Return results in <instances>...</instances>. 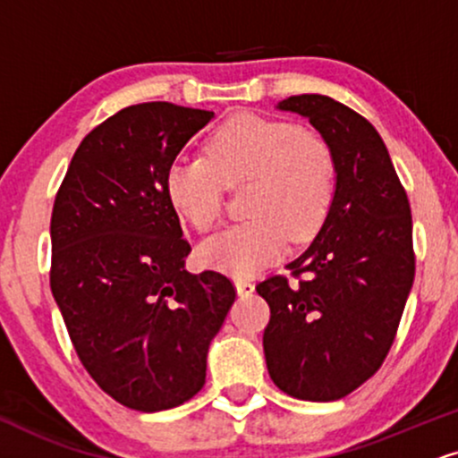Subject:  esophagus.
<instances>
[{
	"instance_id": "34e87169",
	"label": "esophagus",
	"mask_w": 458,
	"mask_h": 458,
	"mask_svg": "<svg viewBox=\"0 0 458 458\" xmlns=\"http://www.w3.org/2000/svg\"><path fill=\"white\" fill-rule=\"evenodd\" d=\"M235 289H238L240 297H248V295H252V293H255V284H252L250 280L238 278V280H235Z\"/></svg>"
}]
</instances>
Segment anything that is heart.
Segmentation results:
<instances>
[{
	"instance_id": "b5f03b06",
	"label": "heart",
	"mask_w": 458,
	"mask_h": 458,
	"mask_svg": "<svg viewBox=\"0 0 458 458\" xmlns=\"http://www.w3.org/2000/svg\"><path fill=\"white\" fill-rule=\"evenodd\" d=\"M335 155L320 133L289 121L238 112L206 142V159H176L165 191L180 216L201 233L218 223L225 184L248 182L244 212L201 242L197 257L210 269L250 278L276 263L293 242L314 238L335 195Z\"/></svg>"
}]
</instances>
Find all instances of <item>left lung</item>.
<instances>
[{
    "instance_id": "left-lung-1",
    "label": "left lung",
    "mask_w": 458,
    "mask_h": 458,
    "mask_svg": "<svg viewBox=\"0 0 458 458\" xmlns=\"http://www.w3.org/2000/svg\"><path fill=\"white\" fill-rule=\"evenodd\" d=\"M276 108L308 118L335 155V195L312 244L286 265L299 278L257 284L272 316L263 350L274 385L303 402H335L380 369L414 282L411 214L380 133L327 95Z\"/></svg>"
}]
</instances>
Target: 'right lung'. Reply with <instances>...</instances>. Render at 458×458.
<instances>
[{
	"mask_svg": "<svg viewBox=\"0 0 458 458\" xmlns=\"http://www.w3.org/2000/svg\"><path fill=\"white\" fill-rule=\"evenodd\" d=\"M214 112L129 106L82 140L56 193L50 289L84 369L138 411L189 402L235 301L227 276L184 269L167 167Z\"/></svg>",
	"mask_w": 458,
	"mask_h": 458,
	"instance_id": "1",
	"label": "right lung"
}]
</instances>
